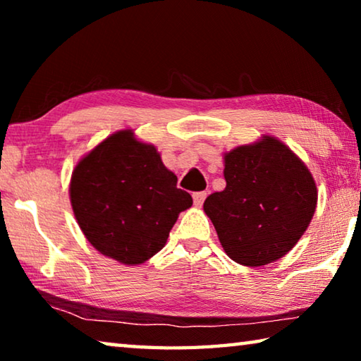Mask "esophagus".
<instances>
[{
	"label": "esophagus",
	"mask_w": 361,
	"mask_h": 361,
	"mask_svg": "<svg viewBox=\"0 0 361 361\" xmlns=\"http://www.w3.org/2000/svg\"><path fill=\"white\" fill-rule=\"evenodd\" d=\"M207 197V192L205 191H199V192H194L192 194V199H194V205L195 207H200L204 204V200Z\"/></svg>",
	"instance_id": "esophagus-1"
}]
</instances>
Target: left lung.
Returning a JSON list of instances; mask_svg holds the SVG:
<instances>
[{
  "instance_id": "obj_1",
  "label": "left lung",
  "mask_w": 361,
  "mask_h": 361,
  "mask_svg": "<svg viewBox=\"0 0 361 361\" xmlns=\"http://www.w3.org/2000/svg\"><path fill=\"white\" fill-rule=\"evenodd\" d=\"M224 178L204 210L229 258L258 267L288 253L317 207L315 181L301 159L266 135L224 156Z\"/></svg>"
}]
</instances>
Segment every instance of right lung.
Here are the masks:
<instances>
[{"label":"right lung","instance_id":"obj_1","mask_svg":"<svg viewBox=\"0 0 361 361\" xmlns=\"http://www.w3.org/2000/svg\"><path fill=\"white\" fill-rule=\"evenodd\" d=\"M71 207L85 239L122 264H142L166 245L189 192L152 145L130 130L108 137L79 161L71 176Z\"/></svg>","mask_w":361,"mask_h":361}]
</instances>
